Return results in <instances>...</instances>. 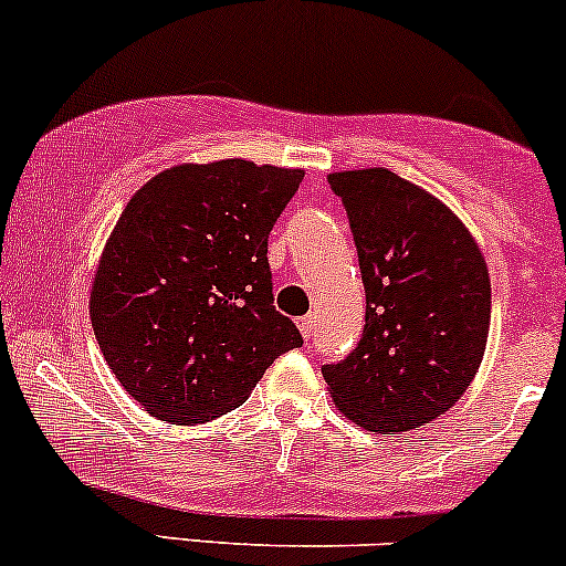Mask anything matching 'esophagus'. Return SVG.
I'll return each instance as SVG.
<instances>
[{
	"label": "esophagus",
	"mask_w": 566,
	"mask_h": 566,
	"mask_svg": "<svg viewBox=\"0 0 566 566\" xmlns=\"http://www.w3.org/2000/svg\"><path fill=\"white\" fill-rule=\"evenodd\" d=\"M297 329H301V335L305 339L313 337V329H316V316H303L297 318Z\"/></svg>",
	"instance_id": "34e87169"
}]
</instances>
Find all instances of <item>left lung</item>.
<instances>
[{"instance_id": "obj_1", "label": "left lung", "mask_w": 566, "mask_h": 566, "mask_svg": "<svg viewBox=\"0 0 566 566\" xmlns=\"http://www.w3.org/2000/svg\"><path fill=\"white\" fill-rule=\"evenodd\" d=\"M348 210L366 290L356 350L322 374L345 417L395 434L464 395L490 329L485 258L438 197L387 168L329 174Z\"/></svg>"}]
</instances>
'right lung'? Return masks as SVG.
<instances>
[{"label":"right lung","mask_w":566,"mask_h":566,"mask_svg":"<svg viewBox=\"0 0 566 566\" xmlns=\"http://www.w3.org/2000/svg\"><path fill=\"white\" fill-rule=\"evenodd\" d=\"M297 168L218 160L168 168L136 192L102 250L92 326L145 411L197 424L244 403L303 337L274 308L269 234Z\"/></svg>","instance_id":"add662e5"}]
</instances>
